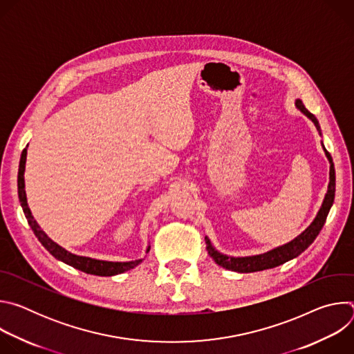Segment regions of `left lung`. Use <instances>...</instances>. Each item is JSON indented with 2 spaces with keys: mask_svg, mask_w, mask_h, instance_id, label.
Returning a JSON list of instances; mask_svg holds the SVG:
<instances>
[{
  "mask_svg": "<svg viewBox=\"0 0 354 354\" xmlns=\"http://www.w3.org/2000/svg\"><path fill=\"white\" fill-rule=\"evenodd\" d=\"M295 106L304 113L308 119H311L317 127V130L321 134V127L319 123L317 120V118L304 106V104L301 102L299 99L295 100ZM324 147V144H322ZM325 151V156L329 160L330 164V169H329V185H328V192L325 194L324 198V203L317 214V217L314 218V221L310 224V227L302 231L298 236H295L292 241L277 246L272 250L265 252V254L261 255H255V257H245V258H234V257H227L220 254L218 250L214 249V246L212 245L210 239L206 236V243H207V250H209V255L213 258V261L227 269V270H232V272H238V273H252V272H261V270H266V269H273L276 266H280L294 258H297L298 255H301L302 252H304L318 236L319 231L322 230L328 213L333 205V200H335V167H333V161L330 154L326 151V148L324 147Z\"/></svg>",
  "mask_w": 354,
  "mask_h": 354,
  "instance_id": "left-lung-1",
  "label": "left lung"
}]
</instances>
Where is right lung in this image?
<instances>
[{"label": "right lung", "instance_id": "add662e5", "mask_svg": "<svg viewBox=\"0 0 354 354\" xmlns=\"http://www.w3.org/2000/svg\"><path fill=\"white\" fill-rule=\"evenodd\" d=\"M25 164H26V148L22 151L21 156V161H19V171H18V196H19V201L21 206L24 209L25 217L28 218V223L32 228V231L35 232V235L37 236V239L40 241V243L52 254L56 259L84 272L88 274H95V276H115V274H120L124 273L130 269H134L137 265H140L142 262V259L138 261H131V262H108V261H97V259H92V258H86V257H78L71 254V252L66 250L64 248H62L60 245H57L56 242H53L50 239L44 231L39 227V224L36 223V220L33 218L30 209L28 206V200H26V192H25ZM149 252V246L147 248V254Z\"/></svg>", "mask_w": 354, "mask_h": 354}]
</instances>
